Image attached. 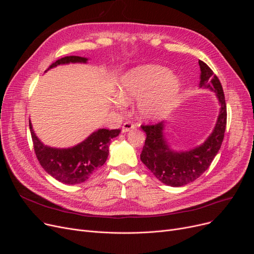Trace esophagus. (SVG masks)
<instances>
[{"instance_id": "esophagus-1", "label": "esophagus", "mask_w": 254, "mask_h": 254, "mask_svg": "<svg viewBox=\"0 0 254 254\" xmlns=\"http://www.w3.org/2000/svg\"><path fill=\"white\" fill-rule=\"evenodd\" d=\"M136 127H135V125L134 124H131L130 122H126L125 124H124V126H123V131L124 132H127V131H128V130H130V129H132V128H135Z\"/></svg>"}]
</instances>
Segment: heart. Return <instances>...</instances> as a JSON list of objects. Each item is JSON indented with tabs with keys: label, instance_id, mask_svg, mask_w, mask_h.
Returning <instances> with one entry per match:
<instances>
[{
	"label": "heart",
	"instance_id": "1",
	"mask_svg": "<svg viewBox=\"0 0 254 254\" xmlns=\"http://www.w3.org/2000/svg\"><path fill=\"white\" fill-rule=\"evenodd\" d=\"M180 91L179 80L165 66L141 65L127 73L119 85L120 97L115 107L123 109L126 102L139 101L138 111L145 119H158L174 106Z\"/></svg>",
	"mask_w": 254,
	"mask_h": 254
}]
</instances>
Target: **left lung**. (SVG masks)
<instances>
[{
  "instance_id": "1",
  "label": "left lung",
  "mask_w": 254,
  "mask_h": 254,
  "mask_svg": "<svg viewBox=\"0 0 254 254\" xmlns=\"http://www.w3.org/2000/svg\"><path fill=\"white\" fill-rule=\"evenodd\" d=\"M198 64L201 68L199 86L214 90L221 105L215 128L206 142L192 150L175 152L169 148L164 138V122L141 126L146 132L141 161L159 181L171 186H182L201 176L217 154L224 138L228 114L221 83L207 64L198 61Z\"/></svg>"
}]
</instances>
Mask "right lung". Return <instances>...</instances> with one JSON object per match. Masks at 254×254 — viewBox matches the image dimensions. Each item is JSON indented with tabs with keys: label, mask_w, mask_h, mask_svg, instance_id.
Returning <instances> with one entry per match:
<instances>
[{
	"label": "right lung",
	"mask_w": 254,
	"mask_h": 254,
	"mask_svg": "<svg viewBox=\"0 0 254 254\" xmlns=\"http://www.w3.org/2000/svg\"><path fill=\"white\" fill-rule=\"evenodd\" d=\"M86 61L85 58L76 56L64 57L51 64L49 69L61 64L86 63ZM30 129L34 150L40 165L53 178L66 184L84 182L93 172L101 168L108 157L111 139L120 132V129L102 128L72 148L58 149L48 147L40 142L33 130L31 122Z\"/></svg>",
	"instance_id": "1"
}]
</instances>
